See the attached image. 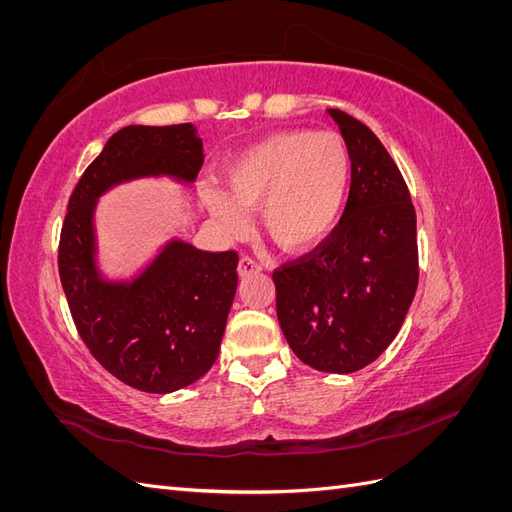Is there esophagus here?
I'll return each mask as SVG.
<instances>
[{
	"label": "esophagus",
	"mask_w": 512,
	"mask_h": 512,
	"mask_svg": "<svg viewBox=\"0 0 512 512\" xmlns=\"http://www.w3.org/2000/svg\"><path fill=\"white\" fill-rule=\"evenodd\" d=\"M260 271H262L260 262H256L254 258H250V256H243V258L239 260V275H241V277L254 275V273H260Z\"/></svg>",
	"instance_id": "34e87169"
}]
</instances>
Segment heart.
Listing matches in <instances>:
<instances>
[{"mask_svg": "<svg viewBox=\"0 0 512 512\" xmlns=\"http://www.w3.org/2000/svg\"><path fill=\"white\" fill-rule=\"evenodd\" d=\"M226 190L203 188L200 200L228 235L247 226L245 209L284 250H303L333 228L350 188V153L335 132L294 130L265 138L232 160Z\"/></svg>", "mask_w": 512, "mask_h": 512, "instance_id": "b5f03b06", "label": "heart"}]
</instances>
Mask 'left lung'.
<instances>
[{"label":"left lung","instance_id":"8db88e82","mask_svg":"<svg viewBox=\"0 0 512 512\" xmlns=\"http://www.w3.org/2000/svg\"><path fill=\"white\" fill-rule=\"evenodd\" d=\"M350 153L342 220L314 252L273 273L277 320L299 359L352 374L391 346L418 286L416 213L389 151L365 123L327 111Z\"/></svg>","mask_w":512,"mask_h":512}]
</instances>
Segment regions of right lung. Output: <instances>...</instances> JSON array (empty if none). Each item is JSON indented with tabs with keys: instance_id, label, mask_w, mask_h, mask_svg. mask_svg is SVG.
Segmentation results:
<instances>
[{
	"instance_id": "obj_1",
	"label": "right lung",
	"mask_w": 512,
	"mask_h": 512,
	"mask_svg": "<svg viewBox=\"0 0 512 512\" xmlns=\"http://www.w3.org/2000/svg\"><path fill=\"white\" fill-rule=\"evenodd\" d=\"M203 160L192 123L121 128L76 183L61 228L59 277L81 339L106 371L145 393L185 389L218 359L239 256L170 237L134 275L108 277L98 262L96 211L106 192L130 181L190 185Z\"/></svg>"
}]
</instances>
